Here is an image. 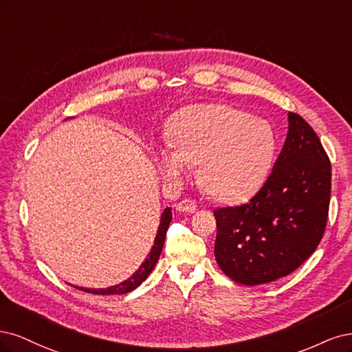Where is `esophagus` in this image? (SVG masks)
Returning a JSON list of instances; mask_svg holds the SVG:
<instances>
[{"instance_id": "34e87169", "label": "esophagus", "mask_w": 352, "mask_h": 352, "mask_svg": "<svg viewBox=\"0 0 352 352\" xmlns=\"http://www.w3.org/2000/svg\"><path fill=\"white\" fill-rule=\"evenodd\" d=\"M197 210V205L192 200H181L177 205V212L179 213H195Z\"/></svg>"}]
</instances>
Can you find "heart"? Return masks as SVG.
<instances>
[{
	"label": "heart",
	"mask_w": 352,
	"mask_h": 352,
	"mask_svg": "<svg viewBox=\"0 0 352 352\" xmlns=\"http://www.w3.org/2000/svg\"><path fill=\"white\" fill-rule=\"evenodd\" d=\"M173 147H157L156 164L171 183L199 165V181L219 201H238L263 186L276 153L270 122L230 105L199 104L179 111L169 127Z\"/></svg>",
	"instance_id": "b5f03b06"
}]
</instances>
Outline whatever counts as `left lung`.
<instances>
[{
  "label": "left lung",
  "mask_w": 352,
  "mask_h": 352,
  "mask_svg": "<svg viewBox=\"0 0 352 352\" xmlns=\"http://www.w3.org/2000/svg\"><path fill=\"white\" fill-rule=\"evenodd\" d=\"M331 162L307 121L288 112V134L265 186L245 205L213 212L214 258L247 287L274 282L319 245L331 200Z\"/></svg>",
  "instance_id": "left-lung-1"
}]
</instances>
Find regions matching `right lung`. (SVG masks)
Here are the masks:
<instances>
[{
    "mask_svg": "<svg viewBox=\"0 0 352 352\" xmlns=\"http://www.w3.org/2000/svg\"><path fill=\"white\" fill-rule=\"evenodd\" d=\"M171 219H173L171 208H166L162 212V214H161V222H160V226H157V232H156L155 241H153V245L151 248L149 254H147V257L144 258V262L140 265V267L135 270L129 279L118 283V285L109 287V288H99V289L83 288V287H76V288L77 289H82L85 292L98 294V296H122V294L131 292L133 289L138 288L140 283L144 282L146 278L149 276V274L153 270V267L156 266L157 260H160L161 252H162V248H164V243H165L168 226H169V223H171Z\"/></svg>",
    "mask_w": 352,
    "mask_h": 352,
    "instance_id": "right-lung-1",
    "label": "right lung"
}]
</instances>
